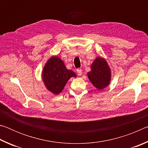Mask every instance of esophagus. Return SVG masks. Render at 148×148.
Segmentation results:
<instances>
[{"instance_id": "34e87169", "label": "esophagus", "mask_w": 148, "mask_h": 148, "mask_svg": "<svg viewBox=\"0 0 148 148\" xmlns=\"http://www.w3.org/2000/svg\"><path fill=\"white\" fill-rule=\"evenodd\" d=\"M76 71H77V74H78L79 76H82V69H77L76 70Z\"/></svg>"}]
</instances>
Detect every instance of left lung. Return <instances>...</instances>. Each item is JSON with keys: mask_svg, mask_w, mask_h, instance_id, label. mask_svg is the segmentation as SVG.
Instances as JSON below:
<instances>
[{"mask_svg": "<svg viewBox=\"0 0 148 148\" xmlns=\"http://www.w3.org/2000/svg\"><path fill=\"white\" fill-rule=\"evenodd\" d=\"M91 69L87 76L96 88L102 89L108 86L111 80V71L106 60L97 57L91 64Z\"/></svg>", "mask_w": 148, "mask_h": 148, "instance_id": "left-lung-1", "label": "left lung"}]
</instances>
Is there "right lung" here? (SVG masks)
Instances as JSON below:
<instances>
[{"label":"right lung","instance_id":"1","mask_svg":"<svg viewBox=\"0 0 148 148\" xmlns=\"http://www.w3.org/2000/svg\"><path fill=\"white\" fill-rule=\"evenodd\" d=\"M72 77H76V74L68 70L63 61L57 57L50 58L44 67L42 79L47 90L55 95L61 92L66 82Z\"/></svg>","mask_w":148,"mask_h":148}]
</instances>
